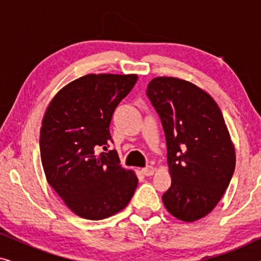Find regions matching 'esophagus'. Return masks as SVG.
Wrapping results in <instances>:
<instances>
[{"label": "esophagus", "mask_w": 261, "mask_h": 261, "mask_svg": "<svg viewBox=\"0 0 261 261\" xmlns=\"http://www.w3.org/2000/svg\"><path fill=\"white\" fill-rule=\"evenodd\" d=\"M154 167L153 166H146L142 169V173L145 174V176H152L153 173H154Z\"/></svg>", "instance_id": "esophagus-1"}]
</instances>
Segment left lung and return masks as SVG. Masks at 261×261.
I'll return each instance as SVG.
<instances>
[{"instance_id":"1","label":"left lung","mask_w":261,"mask_h":261,"mask_svg":"<svg viewBox=\"0 0 261 261\" xmlns=\"http://www.w3.org/2000/svg\"><path fill=\"white\" fill-rule=\"evenodd\" d=\"M146 94L166 138L172 183L163 195L164 205L185 222L202 219L219 203L235 170L222 113L212 96L179 78H154Z\"/></svg>"}]
</instances>
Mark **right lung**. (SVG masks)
Wrapping results in <instances>:
<instances>
[{
    "mask_svg": "<svg viewBox=\"0 0 261 261\" xmlns=\"http://www.w3.org/2000/svg\"><path fill=\"white\" fill-rule=\"evenodd\" d=\"M137 74H87L55 96L40 129V155L48 184L87 220H102L129 203L138 185L120 165L109 132L114 110L137 83Z\"/></svg>",
    "mask_w": 261,
    "mask_h": 261,
    "instance_id": "add662e5",
    "label": "right lung"
}]
</instances>
